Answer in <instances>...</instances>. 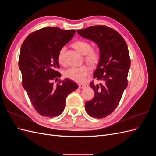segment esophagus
Here are the masks:
<instances>
[{
	"instance_id": "1",
	"label": "esophagus",
	"mask_w": 156,
	"mask_h": 156,
	"mask_svg": "<svg viewBox=\"0 0 156 156\" xmlns=\"http://www.w3.org/2000/svg\"><path fill=\"white\" fill-rule=\"evenodd\" d=\"M88 84H85V83H81V84H79V87L80 88H83L84 87H88Z\"/></svg>"
}]
</instances>
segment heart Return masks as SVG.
Here are the masks:
<instances>
[{"instance_id": "b5f03b06", "label": "heart", "mask_w": 156, "mask_h": 156, "mask_svg": "<svg viewBox=\"0 0 156 156\" xmlns=\"http://www.w3.org/2000/svg\"><path fill=\"white\" fill-rule=\"evenodd\" d=\"M73 46L79 51L80 53L85 55V59L90 64H96L99 58L100 54L96 50L91 49L92 45L88 41L84 40H79L74 42ZM66 48L65 46L62 47L59 51L58 58L59 62L61 64L64 63V54ZM90 73L89 68L87 66L83 65L79 67H71L64 72V75L72 81L75 82L81 83L85 81L88 75Z\"/></svg>"}]
</instances>
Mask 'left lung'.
Instances as JSON below:
<instances>
[{"mask_svg":"<svg viewBox=\"0 0 156 156\" xmlns=\"http://www.w3.org/2000/svg\"><path fill=\"white\" fill-rule=\"evenodd\" d=\"M77 32L100 48V61L93 77L102 83H90L94 96L85 103V110L92 117L103 119L114 111L127 86L131 64L128 48L123 37L107 26H91Z\"/></svg>","mask_w":156,"mask_h":156,"instance_id":"obj_1","label":"left lung"}]
</instances>
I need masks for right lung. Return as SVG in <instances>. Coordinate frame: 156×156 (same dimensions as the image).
I'll use <instances>...</instances> for the list:
<instances>
[{
    "instance_id": "1",
    "label": "right lung",
    "mask_w": 156,
    "mask_h": 156,
    "mask_svg": "<svg viewBox=\"0 0 156 156\" xmlns=\"http://www.w3.org/2000/svg\"><path fill=\"white\" fill-rule=\"evenodd\" d=\"M75 30L47 27L33 32L21 45L19 68L23 87L39 114L46 117L59 116L64 109L69 94L78 88L72 80L65 79L56 85L52 82L60 77V49L72 40Z\"/></svg>"
}]
</instances>
